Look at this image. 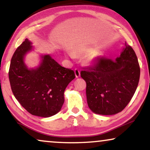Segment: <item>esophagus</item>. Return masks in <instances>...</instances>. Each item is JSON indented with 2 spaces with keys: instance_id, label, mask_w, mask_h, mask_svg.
<instances>
[{
  "instance_id": "34e87169",
  "label": "esophagus",
  "mask_w": 150,
  "mask_h": 150,
  "mask_svg": "<svg viewBox=\"0 0 150 150\" xmlns=\"http://www.w3.org/2000/svg\"><path fill=\"white\" fill-rule=\"evenodd\" d=\"M74 73H75L76 77V78H79V77H80V76H81V71H80L79 69L76 68L74 69Z\"/></svg>"
}]
</instances>
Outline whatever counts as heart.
Here are the masks:
<instances>
[{
    "label": "heart",
    "instance_id": "b5f03b06",
    "mask_svg": "<svg viewBox=\"0 0 150 150\" xmlns=\"http://www.w3.org/2000/svg\"><path fill=\"white\" fill-rule=\"evenodd\" d=\"M96 54H90L89 57H88V60H89V61H93L94 59L96 58Z\"/></svg>",
    "mask_w": 150,
    "mask_h": 150
}]
</instances>
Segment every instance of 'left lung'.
Masks as SVG:
<instances>
[{
	"label": "left lung",
	"instance_id": "left-lung-1",
	"mask_svg": "<svg viewBox=\"0 0 150 150\" xmlns=\"http://www.w3.org/2000/svg\"><path fill=\"white\" fill-rule=\"evenodd\" d=\"M125 45L115 60L100 57L93 66L81 71L87 84L88 106L95 113L110 115L122 111L136 91L140 67L134 50Z\"/></svg>",
	"mask_w": 150,
	"mask_h": 150
}]
</instances>
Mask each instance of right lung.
I'll use <instances>...</instances> for the list:
<instances>
[{"label":"right lung","mask_w":150,"mask_h":150,"mask_svg":"<svg viewBox=\"0 0 150 150\" xmlns=\"http://www.w3.org/2000/svg\"><path fill=\"white\" fill-rule=\"evenodd\" d=\"M31 42L26 39L12 57L9 79L14 96L33 115L49 117L60 111L64 103V91L75 79L74 71L59 65L50 55L42 57L35 69H28L24 56L31 50Z\"/></svg>","instance_id":"obj_1"}]
</instances>
